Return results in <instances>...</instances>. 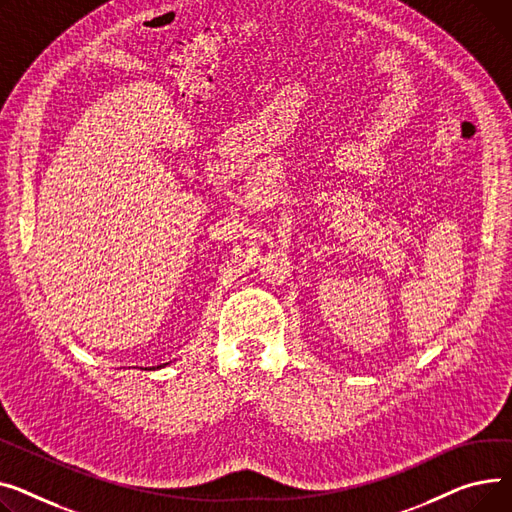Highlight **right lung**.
Segmentation results:
<instances>
[{
  "mask_svg": "<svg viewBox=\"0 0 512 512\" xmlns=\"http://www.w3.org/2000/svg\"><path fill=\"white\" fill-rule=\"evenodd\" d=\"M165 366H167V364H163V366H157V368H165Z\"/></svg>",
  "mask_w": 512,
  "mask_h": 512,
  "instance_id": "obj_1",
  "label": "right lung"
}]
</instances>
